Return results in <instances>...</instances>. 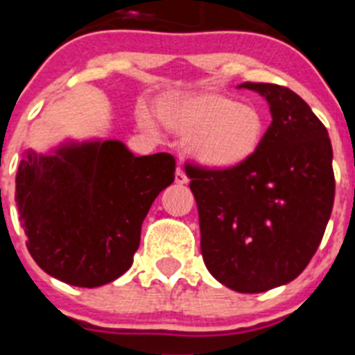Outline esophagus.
I'll list each match as a JSON object with an SVG mask.
<instances>
[{
	"label": "esophagus",
	"mask_w": 355,
	"mask_h": 355,
	"mask_svg": "<svg viewBox=\"0 0 355 355\" xmlns=\"http://www.w3.org/2000/svg\"><path fill=\"white\" fill-rule=\"evenodd\" d=\"M175 183L178 184H187L188 183V178H187V174H184V171L181 167H178L175 168Z\"/></svg>",
	"instance_id": "obj_1"
}]
</instances>
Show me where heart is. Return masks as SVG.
I'll return each mask as SVG.
<instances>
[{"mask_svg":"<svg viewBox=\"0 0 355 355\" xmlns=\"http://www.w3.org/2000/svg\"><path fill=\"white\" fill-rule=\"evenodd\" d=\"M162 126L178 137H187L188 153L211 171H234L258 155L266 137V119L252 103H238L216 90L171 92L156 105ZM140 124L155 128L147 110Z\"/></svg>","mask_w":355,"mask_h":355,"instance_id":"b5f03b06","label":"heart"}]
</instances>
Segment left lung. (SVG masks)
<instances>
[{"instance_id":"8db88e82","label":"left lung","mask_w":355,"mask_h":355,"mask_svg":"<svg viewBox=\"0 0 355 355\" xmlns=\"http://www.w3.org/2000/svg\"><path fill=\"white\" fill-rule=\"evenodd\" d=\"M263 96L272 124L258 155L234 171L188 163L200 250L209 274L240 293L293 281L311 261L331 218L334 172L329 133L302 97L272 83H241Z\"/></svg>"}]
</instances>
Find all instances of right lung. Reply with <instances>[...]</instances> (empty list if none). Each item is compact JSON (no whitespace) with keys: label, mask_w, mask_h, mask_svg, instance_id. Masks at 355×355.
Listing matches in <instances>:
<instances>
[{"label":"right lung","mask_w":355,"mask_h":355,"mask_svg":"<svg viewBox=\"0 0 355 355\" xmlns=\"http://www.w3.org/2000/svg\"><path fill=\"white\" fill-rule=\"evenodd\" d=\"M168 153L135 156L121 140L28 149L15 175V202L37 265L71 286L121 277L140 245L150 205L174 181Z\"/></svg>","instance_id":"right-lung-1"}]
</instances>
